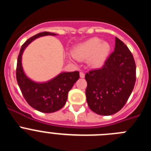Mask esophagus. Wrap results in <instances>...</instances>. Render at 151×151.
<instances>
[{"label":"esophagus","mask_w":151,"mask_h":151,"mask_svg":"<svg viewBox=\"0 0 151 151\" xmlns=\"http://www.w3.org/2000/svg\"><path fill=\"white\" fill-rule=\"evenodd\" d=\"M80 77H81V78H85V73L81 72V73H80Z\"/></svg>","instance_id":"34e87169"}]
</instances>
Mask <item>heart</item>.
<instances>
[{"label":"heart","mask_w":151,"mask_h":151,"mask_svg":"<svg viewBox=\"0 0 151 151\" xmlns=\"http://www.w3.org/2000/svg\"><path fill=\"white\" fill-rule=\"evenodd\" d=\"M110 50V45L98 38H92L76 46L72 55L78 60L90 58L91 63L99 66L104 63Z\"/></svg>","instance_id":"heart-1"}]
</instances>
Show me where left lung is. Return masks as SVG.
Listing matches in <instances>:
<instances>
[{
  "instance_id": "left-lung-1",
  "label": "left lung",
  "mask_w": 151,
  "mask_h": 151,
  "mask_svg": "<svg viewBox=\"0 0 151 151\" xmlns=\"http://www.w3.org/2000/svg\"><path fill=\"white\" fill-rule=\"evenodd\" d=\"M86 99L89 108L102 116L117 113L127 102L134 88L136 66L128 47L116 38L115 50L100 69L85 74Z\"/></svg>"
}]
</instances>
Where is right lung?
Returning a JSON list of instances; mask_svg holds the SVG:
<instances>
[{"label": "right lung", "instance_id": "right-lung-1", "mask_svg": "<svg viewBox=\"0 0 151 151\" xmlns=\"http://www.w3.org/2000/svg\"><path fill=\"white\" fill-rule=\"evenodd\" d=\"M45 35H57L47 32L38 33L22 45L17 59V80L24 98L32 107L42 113H54L60 110L67 101L68 93L79 78L78 71L63 73L49 82L38 83L28 78L22 66L24 50L35 38Z\"/></svg>", "mask_w": 151, "mask_h": 151}]
</instances>
